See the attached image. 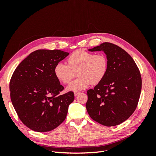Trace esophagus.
<instances>
[{
	"instance_id": "1",
	"label": "esophagus",
	"mask_w": 156,
	"mask_h": 156,
	"mask_svg": "<svg viewBox=\"0 0 156 156\" xmlns=\"http://www.w3.org/2000/svg\"><path fill=\"white\" fill-rule=\"evenodd\" d=\"M80 93H81V92H74V95H75V96H77Z\"/></svg>"
}]
</instances>
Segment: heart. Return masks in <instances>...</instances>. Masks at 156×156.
<instances>
[{"label": "heart", "instance_id": "b5f03b06", "mask_svg": "<svg viewBox=\"0 0 156 156\" xmlns=\"http://www.w3.org/2000/svg\"><path fill=\"white\" fill-rule=\"evenodd\" d=\"M68 64H56L54 69L56 77L63 84H68L75 77V72L79 77L71 83L67 90L77 92L90 86L97 84L105 77L107 72L108 62L103 53L94 54L83 49H78L69 55Z\"/></svg>", "mask_w": 156, "mask_h": 156}]
</instances>
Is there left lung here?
Returning a JSON list of instances; mask_svg holds the SVG:
<instances>
[{"label": "left lung", "instance_id": "1", "mask_svg": "<svg viewBox=\"0 0 156 156\" xmlns=\"http://www.w3.org/2000/svg\"><path fill=\"white\" fill-rule=\"evenodd\" d=\"M88 51L104 52L108 68L102 81L87 91V112L99 124L117 126L129 119L137 106L142 88L139 69L131 56L116 45L105 42Z\"/></svg>", "mask_w": 156, "mask_h": 156}]
</instances>
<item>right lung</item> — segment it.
<instances>
[{
    "label": "right lung",
    "instance_id": "obj_1",
    "mask_svg": "<svg viewBox=\"0 0 156 156\" xmlns=\"http://www.w3.org/2000/svg\"><path fill=\"white\" fill-rule=\"evenodd\" d=\"M68 55L58 49L36 50L14 71L10 82L11 101L20 119L33 131H51L66 119L74 94L60 95L64 87L54 69Z\"/></svg>",
    "mask_w": 156,
    "mask_h": 156
}]
</instances>
